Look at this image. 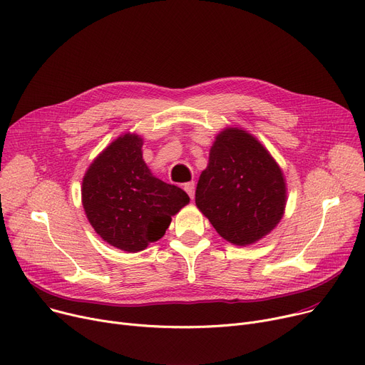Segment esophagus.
Instances as JSON below:
<instances>
[{
  "mask_svg": "<svg viewBox=\"0 0 365 365\" xmlns=\"http://www.w3.org/2000/svg\"><path fill=\"white\" fill-rule=\"evenodd\" d=\"M185 190L187 192V195L190 197V200H193V195H195V182L185 183Z\"/></svg>",
  "mask_w": 365,
  "mask_h": 365,
  "instance_id": "1",
  "label": "esophagus"
}]
</instances>
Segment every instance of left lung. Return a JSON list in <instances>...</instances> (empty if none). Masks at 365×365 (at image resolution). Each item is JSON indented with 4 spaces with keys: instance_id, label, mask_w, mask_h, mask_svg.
<instances>
[{
    "instance_id": "obj_1",
    "label": "left lung",
    "mask_w": 365,
    "mask_h": 365,
    "mask_svg": "<svg viewBox=\"0 0 365 365\" xmlns=\"http://www.w3.org/2000/svg\"><path fill=\"white\" fill-rule=\"evenodd\" d=\"M195 202L230 244H254L273 230L283 215L286 186L282 170L254 136L226 129L211 147Z\"/></svg>"
}]
</instances>
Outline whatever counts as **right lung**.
Instances as JSON below:
<instances>
[{
    "mask_svg": "<svg viewBox=\"0 0 365 365\" xmlns=\"http://www.w3.org/2000/svg\"><path fill=\"white\" fill-rule=\"evenodd\" d=\"M142 139H115L91 164L82 183V202L95 232L110 245L138 252L163 237L189 202L179 186L154 178L142 160Z\"/></svg>",
    "mask_w": 365,
    "mask_h": 365,
    "instance_id": "obj_1",
    "label": "right lung"
}]
</instances>
